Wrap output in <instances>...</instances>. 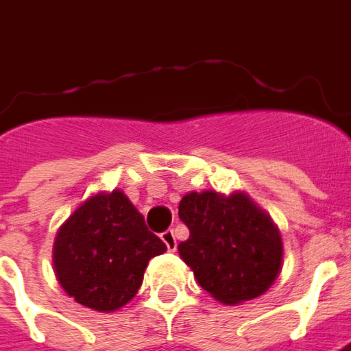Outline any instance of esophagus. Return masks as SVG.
<instances>
[{"label":"esophagus","instance_id":"34e87169","mask_svg":"<svg viewBox=\"0 0 351 351\" xmlns=\"http://www.w3.org/2000/svg\"><path fill=\"white\" fill-rule=\"evenodd\" d=\"M160 237H162V241L166 243V247H168L170 251H176V247H178V239H176L173 230H166V232H162Z\"/></svg>","mask_w":351,"mask_h":351}]
</instances>
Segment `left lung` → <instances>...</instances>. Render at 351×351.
<instances>
[{"label": "left lung", "mask_w": 351, "mask_h": 351, "mask_svg": "<svg viewBox=\"0 0 351 351\" xmlns=\"http://www.w3.org/2000/svg\"><path fill=\"white\" fill-rule=\"evenodd\" d=\"M180 220L189 228V239L178 247L181 258L218 302L258 298L278 276V228L243 193H189L181 199Z\"/></svg>", "instance_id": "obj_1"}]
</instances>
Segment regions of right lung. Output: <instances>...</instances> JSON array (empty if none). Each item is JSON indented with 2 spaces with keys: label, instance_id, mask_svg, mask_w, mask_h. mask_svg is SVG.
<instances>
[{
  "label": "right lung",
  "instance_id": "obj_1",
  "mask_svg": "<svg viewBox=\"0 0 351 351\" xmlns=\"http://www.w3.org/2000/svg\"><path fill=\"white\" fill-rule=\"evenodd\" d=\"M166 251L121 191L96 195L61 226L53 267L61 288L96 311H115L141 288L148 261Z\"/></svg>",
  "mask_w": 351,
  "mask_h": 351
}]
</instances>
